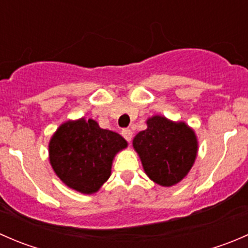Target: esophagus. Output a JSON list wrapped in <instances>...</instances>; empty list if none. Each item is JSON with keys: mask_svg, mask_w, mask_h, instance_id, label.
Instances as JSON below:
<instances>
[{"mask_svg": "<svg viewBox=\"0 0 248 248\" xmlns=\"http://www.w3.org/2000/svg\"><path fill=\"white\" fill-rule=\"evenodd\" d=\"M121 134H122V136H124V138L126 139L127 141H131L132 137H133V132H132V129H129V128L122 129Z\"/></svg>", "mask_w": 248, "mask_h": 248, "instance_id": "34e87169", "label": "esophagus"}]
</instances>
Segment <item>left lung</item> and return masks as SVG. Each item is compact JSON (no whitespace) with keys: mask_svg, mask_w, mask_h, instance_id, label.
Listing matches in <instances>:
<instances>
[{"mask_svg":"<svg viewBox=\"0 0 248 248\" xmlns=\"http://www.w3.org/2000/svg\"><path fill=\"white\" fill-rule=\"evenodd\" d=\"M146 124L147 128L134 137V150L152 181L164 187L174 186L188 174L196 161V133L185 122L159 115L150 117Z\"/></svg>","mask_w":248,"mask_h":248,"instance_id":"left-lung-1","label":"left lung"}]
</instances>
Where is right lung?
<instances>
[{
    "label": "right lung",
    "mask_w": 248,
    "mask_h": 248,
    "mask_svg": "<svg viewBox=\"0 0 248 248\" xmlns=\"http://www.w3.org/2000/svg\"><path fill=\"white\" fill-rule=\"evenodd\" d=\"M124 147L127 141L116 132L82 117L57 128L49 142V159L64 185L80 193L92 194L109 179L112 159Z\"/></svg>",
    "instance_id": "add662e5"
}]
</instances>
